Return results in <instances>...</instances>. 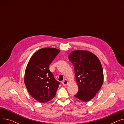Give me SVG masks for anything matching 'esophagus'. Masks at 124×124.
<instances>
[{
  "label": "esophagus",
  "instance_id": "34e87169",
  "mask_svg": "<svg viewBox=\"0 0 124 124\" xmlns=\"http://www.w3.org/2000/svg\"><path fill=\"white\" fill-rule=\"evenodd\" d=\"M62 84L63 85H67V84H68V81L67 79H65L64 80H63L62 81Z\"/></svg>",
  "mask_w": 124,
  "mask_h": 124
}]
</instances>
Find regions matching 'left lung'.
<instances>
[{
	"label": "left lung",
	"mask_w": 124,
	"mask_h": 124,
	"mask_svg": "<svg viewBox=\"0 0 124 124\" xmlns=\"http://www.w3.org/2000/svg\"><path fill=\"white\" fill-rule=\"evenodd\" d=\"M68 58L74 68L78 86V92L74 96L83 101H88L99 92L103 84L101 63L96 55L87 51H72Z\"/></svg>",
	"instance_id": "1"
}]
</instances>
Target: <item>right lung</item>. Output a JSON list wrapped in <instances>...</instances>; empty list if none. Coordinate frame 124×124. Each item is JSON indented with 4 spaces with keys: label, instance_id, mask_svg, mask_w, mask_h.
Listing matches in <instances>:
<instances>
[{
    "label": "right lung",
    "instance_id": "add662e5",
    "mask_svg": "<svg viewBox=\"0 0 124 124\" xmlns=\"http://www.w3.org/2000/svg\"><path fill=\"white\" fill-rule=\"evenodd\" d=\"M60 50L45 48L37 51L31 56L26 68L24 81L31 95L44 103L53 99L60 82L49 70V65Z\"/></svg>",
    "mask_w": 124,
    "mask_h": 124
}]
</instances>
